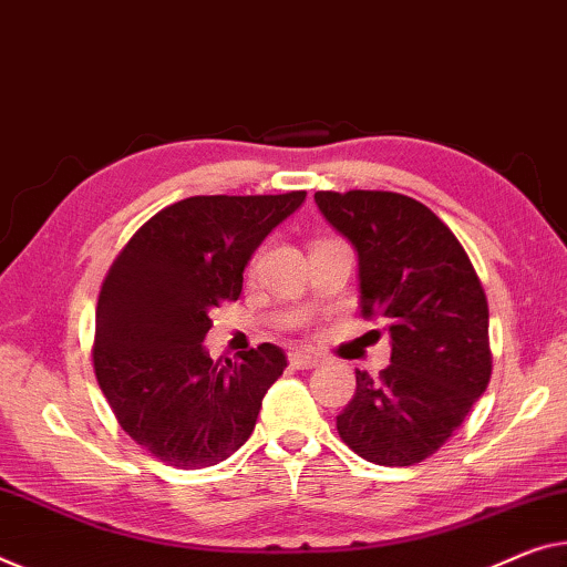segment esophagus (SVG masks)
I'll return each mask as SVG.
<instances>
[{"label":"esophagus","instance_id":"34e87169","mask_svg":"<svg viewBox=\"0 0 567 567\" xmlns=\"http://www.w3.org/2000/svg\"><path fill=\"white\" fill-rule=\"evenodd\" d=\"M289 362L293 364L296 370H311L317 368V364L321 362V357L317 352H307V350H296L289 354Z\"/></svg>","mask_w":567,"mask_h":567}]
</instances>
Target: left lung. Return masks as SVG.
<instances>
[{
    "instance_id": "8db88e82",
    "label": "left lung",
    "mask_w": 567,
    "mask_h": 567,
    "mask_svg": "<svg viewBox=\"0 0 567 567\" xmlns=\"http://www.w3.org/2000/svg\"><path fill=\"white\" fill-rule=\"evenodd\" d=\"M352 243L362 317L388 321L390 364L357 370L337 431L380 466H413L464 423L492 378L489 309L472 260L429 207L398 193H317Z\"/></svg>"
}]
</instances>
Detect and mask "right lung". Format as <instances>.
Wrapping results in <instances>:
<instances>
[{"label":"right lung","mask_w":567,"mask_h":567,"mask_svg":"<svg viewBox=\"0 0 567 567\" xmlns=\"http://www.w3.org/2000/svg\"><path fill=\"white\" fill-rule=\"evenodd\" d=\"M307 193L187 197L136 230L95 309L93 370L121 429L164 464L205 468L250 439L286 354L264 342L238 362L205 350L210 311L238 299L250 256Z\"/></svg>","instance_id":"1"}]
</instances>
